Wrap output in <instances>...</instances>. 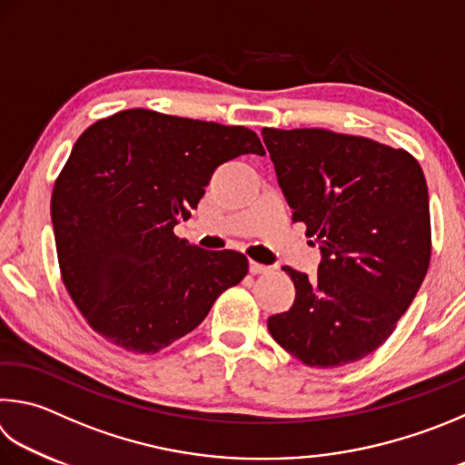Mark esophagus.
Instances as JSON below:
<instances>
[{
    "label": "esophagus",
    "mask_w": 465,
    "mask_h": 465,
    "mask_svg": "<svg viewBox=\"0 0 465 465\" xmlns=\"http://www.w3.org/2000/svg\"><path fill=\"white\" fill-rule=\"evenodd\" d=\"M270 270H272V268L264 266V264H258V262H254V260L250 262V272H252V274H268Z\"/></svg>",
    "instance_id": "1"
}]
</instances>
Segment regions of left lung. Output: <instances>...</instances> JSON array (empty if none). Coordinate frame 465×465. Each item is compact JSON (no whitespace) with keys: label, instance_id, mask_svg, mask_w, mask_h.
Segmentation results:
<instances>
[{"label":"left lung","instance_id":"1","mask_svg":"<svg viewBox=\"0 0 465 465\" xmlns=\"http://www.w3.org/2000/svg\"><path fill=\"white\" fill-rule=\"evenodd\" d=\"M292 222L319 243L315 278L268 331L313 368L351 364L392 335L431 260L425 174L407 150L331 130H262Z\"/></svg>","mask_w":465,"mask_h":465}]
</instances>
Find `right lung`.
<instances>
[{"label":"right lung","instance_id":"right-lung-1","mask_svg":"<svg viewBox=\"0 0 465 465\" xmlns=\"http://www.w3.org/2000/svg\"><path fill=\"white\" fill-rule=\"evenodd\" d=\"M264 156L243 125L125 109L74 142L50 199L63 282L93 331L136 353L191 333L248 258L174 235L219 164Z\"/></svg>","mask_w":465,"mask_h":465}]
</instances>
